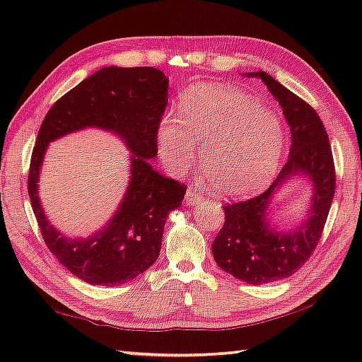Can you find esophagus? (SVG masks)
Returning <instances> with one entry per match:
<instances>
[{"mask_svg": "<svg viewBox=\"0 0 362 362\" xmlns=\"http://www.w3.org/2000/svg\"><path fill=\"white\" fill-rule=\"evenodd\" d=\"M185 202H187L188 205H194V204L202 202V194H199L197 191L189 188V189L187 191V194H185Z\"/></svg>", "mask_w": 362, "mask_h": 362, "instance_id": "1", "label": "esophagus"}]
</instances>
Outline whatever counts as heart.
Returning <instances> with one entry per match:
<instances>
[{"label": "heart", "mask_w": 362, "mask_h": 362, "mask_svg": "<svg viewBox=\"0 0 362 362\" xmlns=\"http://www.w3.org/2000/svg\"><path fill=\"white\" fill-rule=\"evenodd\" d=\"M156 140L161 163L182 173L196 160L197 144L205 177L227 197L263 189L279 173L284 129L276 115L255 98L219 83H197L183 91L179 115L160 118Z\"/></svg>", "instance_id": "obj_1"}]
</instances>
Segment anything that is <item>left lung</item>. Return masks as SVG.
Listing matches in <instances>:
<instances>
[{"label": "left lung", "mask_w": 362, "mask_h": 362, "mask_svg": "<svg viewBox=\"0 0 362 362\" xmlns=\"http://www.w3.org/2000/svg\"><path fill=\"white\" fill-rule=\"evenodd\" d=\"M245 76L263 81L283 109L291 129L289 157L263 194L224 205L226 222L211 252L222 271L249 284H263L288 279L311 257L333 202L336 175L327 130L316 110L264 71ZM292 176L310 180L312 204L298 226L279 229L270 222L272 204Z\"/></svg>", "instance_id": "obj_1"}]
</instances>
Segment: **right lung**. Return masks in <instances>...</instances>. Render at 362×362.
<instances>
[{"mask_svg": "<svg viewBox=\"0 0 362 362\" xmlns=\"http://www.w3.org/2000/svg\"><path fill=\"white\" fill-rule=\"evenodd\" d=\"M169 81L152 66H105L68 91L46 113L30 158L28 191L48 249L73 275L90 284L118 286L156 263L168 214L179 209L187 187L157 173V124L168 104ZM88 127L112 132L131 151L129 185L111 221L88 238L60 234L37 197L49 142Z\"/></svg>", "mask_w": 362, "mask_h": 362, "instance_id": "obj_1", "label": "right lung"}]
</instances>
